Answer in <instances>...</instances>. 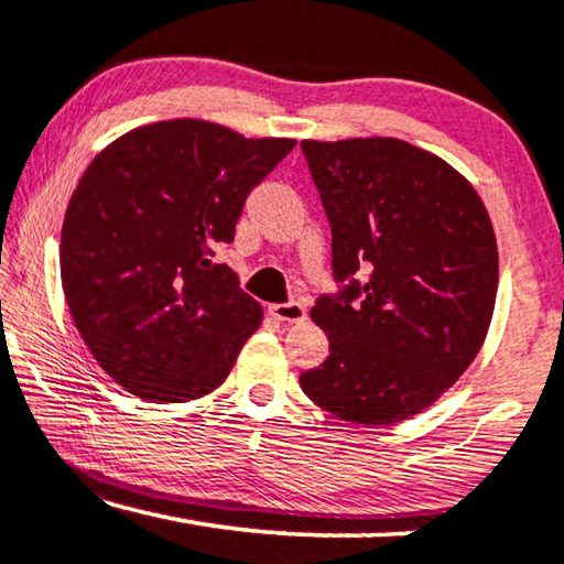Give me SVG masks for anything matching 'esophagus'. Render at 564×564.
Segmentation results:
<instances>
[{
    "label": "esophagus",
    "mask_w": 564,
    "mask_h": 564,
    "mask_svg": "<svg viewBox=\"0 0 564 564\" xmlns=\"http://www.w3.org/2000/svg\"><path fill=\"white\" fill-rule=\"evenodd\" d=\"M269 315L282 323H300L305 321V307L300 303H274L269 305Z\"/></svg>",
    "instance_id": "esophagus-1"
}]
</instances>
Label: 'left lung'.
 Listing matches in <instances>:
<instances>
[{"label": "left lung", "mask_w": 564, "mask_h": 564, "mask_svg": "<svg viewBox=\"0 0 564 564\" xmlns=\"http://www.w3.org/2000/svg\"><path fill=\"white\" fill-rule=\"evenodd\" d=\"M330 223L341 295L311 318L330 354L300 375L315 405L392 426L444 395L488 336L498 243L480 195L444 159L400 138L303 141ZM365 271L359 285L354 273Z\"/></svg>", "instance_id": "8db88e82"}]
</instances>
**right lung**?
<instances>
[{
    "label": "right lung",
    "mask_w": 564,
    "mask_h": 564,
    "mask_svg": "<svg viewBox=\"0 0 564 564\" xmlns=\"http://www.w3.org/2000/svg\"><path fill=\"white\" fill-rule=\"evenodd\" d=\"M292 149V138L176 118L130 130L87 166L61 228V282L76 330L120 388L184 403L226 380L264 311L213 253Z\"/></svg>",
    "instance_id": "right-lung-1"
}]
</instances>
